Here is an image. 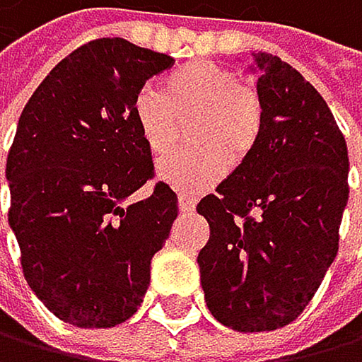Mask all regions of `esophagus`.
Here are the masks:
<instances>
[{
  "label": "esophagus",
  "instance_id": "esophagus-1",
  "mask_svg": "<svg viewBox=\"0 0 362 362\" xmlns=\"http://www.w3.org/2000/svg\"><path fill=\"white\" fill-rule=\"evenodd\" d=\"M177 206H180V211L191 214V211H196V200H193L191 196H187V193H180V196H177Z\"/></svg>",
  "mask_w": 362,
  "mask_h": 362
}]
</instances>
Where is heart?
Returning a JSON list of instances; mask_svg holds the SVG:
<instances>
[{
    "label": "heart",
    "instance_id": "1",
    "mask_svg": "<svg viewBox=\"0 0 362 362\" xmlns=\"http://www.w3.org/2000/svg\"><path fill=\"white\" fill-rule=\"evenodd\" d=\"M133 117L153 156H166L189 124L193 148L158 164V177L180 191H200L225 175L227 160L243 162L260 135V102L240 86L231 69L193 62L164 79V93L142 86L133 98Z\"/></svg>",
    "mask_w": 362,
    "mask_h": 362
}]
</instances>
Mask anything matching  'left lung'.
<instances>
[{
    "label": "left lung",
    "mask_w": 362,
    "mask_h": 362,
    "mask_svg": "<svg viewBox=\"0 0 362 362\" xmlns=\"http://www.w3.org/2000/svg\"><path fill=\"white\" fill-rule=\"evenodd\" d=\"M260 135L198 214L211 316L235 332H274L300 316L338 251L349 200L345 137L327 102L287 62L256 53Z\"/></svg>",
    "instance_id": "obj_1"
}]
</instances>
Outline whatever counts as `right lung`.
<instances>
[{"label": "right lung", "instance_id": "right-lung-1", "mask_svg": "<svg viewBox=\"0 0 362 362\" xmlns=\"http://www.w3.org/2000/svg\"><path fill=\"white\" fill-rule=\"evenodd\" d=\"M171 57L122 37L73 50L46 75L17 122L6 160L8 225L33 293L84 329L131 318L151 260L177 218V196L153 175L133 98Z\"/></svg>", "mask_w": 362, "mask_h": 362}]
</instances>
